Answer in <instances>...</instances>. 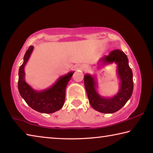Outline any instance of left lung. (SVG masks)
Segmentation results:
<instances>
[{
  "instance_id": "obj_1",
  "label": "left lung",
  "mask_w": 153,
  "mask_h": 153,
  "mask_svg": "<svg viewBox=\"0 0 153 153\" xmlns=\"http://www.w3.org/2000/svg\"><path fill=\"white\" fill-rule=\"evenodd\" d=\"M115 63L117 65V73L120 81L118 92L112 97H103L97 91V82L94 76H84V86L89 102L96 111L102 113H113L121 109L130 98L133 92L134 82L132 71L128 64V59L123 51L114 50L109 55L98 61L97 67Z\"/></svg>"
}]
</instances>
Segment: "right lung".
<instances>
[{
    "label": "right lung",
    "mask_w": 153,
    "mask_h": 153,
    "mask_svg": "<svg viewBox=\"0 0 153 153\" xmlns=\"http://www.w3.org/2000/svg\"><path fill=\"white\" fill-rule=\"evenodd\" d=\"M33 49L30 46L24 57V63L19 69L18 89L19 94L27 104L33 110L42 113H53L63 107L65 98L67 85L74 71L69 72L61 76L55 84L45 90H36L33 89L25 80L24 67Z\"/></svg>",
    "instance_id": "obj_1"
}]
</instances>
